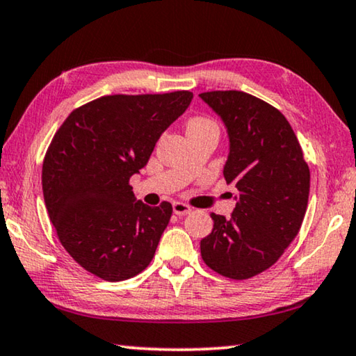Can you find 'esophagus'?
I'll list each match as a JSON object with an SVG mask.
<instances>
[{
  "label": "esophagus",
  "mask_w": 356,
  "mask_h": 356,
  "mask_svg": "<svg viewBox=\"0 0 356 356\" xmlns=\"http://www.w3.org/2000/svg\"><path fill=\"white\" fill-rule=\"evenodd\" d=\"M172 211L176 216H187V213L191 212V207L188 204H185V202H180V201H174L172 202Z\"/></svg>",
  "instance_id": "obj_1"
}]
</instances>
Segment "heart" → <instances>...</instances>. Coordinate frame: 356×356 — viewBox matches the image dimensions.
<instances>
[{"instance_id": "b5f03b06", "label": "heart", "mask_w": 356, "mask_h": 356, "mask_svg": "<svg viewBox=\"0 0 356 356\" xmlns=\"http://www.w3.org/2000/svg\"><path fill=\"white\" fill-rule=\"evenodd\" d=\"M207 125H213L211 120H207V118H202V117H195L191 118L187 125V131L188 129H196V128H202V127H207Z\"/></svg>"}]
</instances>
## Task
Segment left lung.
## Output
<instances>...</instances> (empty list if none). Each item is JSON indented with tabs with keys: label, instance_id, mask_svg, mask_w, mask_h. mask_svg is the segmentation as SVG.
<instances>
[{
	"label": "left lung",
	"instance_id": "left-lung-1",
	"mask_svg": "<svg viewBox=\"0 0 356 356\" xmlns=\"http://www.w3.org/2000/svg\"><path fill=\"white\" fill-rule=\"evenodd\" d=\"M200 98L227 128L223 176L238 190L231 218L211 213L213 228L201 241V257L225 277L250 279L273 266L296 238L307 209L309 166L275 107L236 90Z\"/></svg>",
	"mask_w": 356,
	"mask_h": 356
}]
</instances>
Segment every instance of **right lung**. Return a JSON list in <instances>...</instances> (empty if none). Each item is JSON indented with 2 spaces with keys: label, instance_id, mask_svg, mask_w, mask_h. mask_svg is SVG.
Instances as JSON below:
<instances>
[{
  "label": "right lung",
  "instance_id": "1",
  "mask_svg": "<svg viewBox=\"0 0 356 356\" xmlns=\"http://www.w3.org/2000/svg\"><path fill=\"white\" fill-rule=\"evenodd\" d=\"M191 99V92L111 95L72 111L55 133L44 202L60 242L88 273L118 282L150 264L172 206L144 204L128 182Z\"/></svg>",
  "mask_w": 356,
  "mask_h": 356
}]
</instances>
